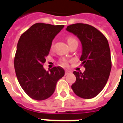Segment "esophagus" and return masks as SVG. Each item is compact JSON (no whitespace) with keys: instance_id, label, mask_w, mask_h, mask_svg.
Wrapping results in <instances>:
<instances>
[{"instance_id":"1","label":"esophagus","mask_w":123,"mask_h":123,"mask_svg":"<svg viewBox=\"0 0 123 123\" xmlns=\"http://www.w3.org/2000/svg\"><path fill=\"white\" fill-rule=\"evenodd\" d=\"M69 72H70V71H69V70H65V75H67V74H68Z\"/></svg>"}]
</instances>
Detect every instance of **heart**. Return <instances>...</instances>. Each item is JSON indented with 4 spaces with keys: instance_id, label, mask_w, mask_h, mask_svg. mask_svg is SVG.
I'll list each match as a JSON object with an SVG mask.
<instances>
[{
    "instance_id": "b5f03b06",
    "label": "heart",
    "mask_w": 123,
    "mask_h": 123,
    "mask_svg": "<svg viewBox=\"0 0 123 123\" xmlns=\"http://www.w3.org/2000/svg\"><path fill=\"white\" fill-rule=\"evenodd\" d=\"M73 40H75V39L73 37H69L68 38V43L73 41ZM61 65L62 66H67L68 65V61L65 60V59H62L61 62Z\"/></svg>"
}]
</instances>
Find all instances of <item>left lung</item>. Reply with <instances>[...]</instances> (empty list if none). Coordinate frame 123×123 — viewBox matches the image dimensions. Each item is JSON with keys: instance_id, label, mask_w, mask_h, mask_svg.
<instances>
[{"instance_id": "8db88e82", "label": "left lung", "mask_w": 123, "mask_h": 123, "mask_svg": "<svg viewBox=\"0 0 123 123\" xmlns=\"http://www.w3.org/2000/svg\"><path fill=\"white\" fill-rule=\"evenodd\" d=\"M66 30L80 40L82 46L80 61L86 68L83 73L73 72L76 81L72 88L80 98H95L104 88L111 69L109 42L102 33L88 24H75L68 25Z\"/></svg>"}]
</instances>
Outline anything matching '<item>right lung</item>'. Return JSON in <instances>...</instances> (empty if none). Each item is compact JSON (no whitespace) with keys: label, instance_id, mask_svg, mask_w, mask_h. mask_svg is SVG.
<instances>
[{"label":"right lung","instance_id":"obj_1","mask_svg":"<svg viewBox=\"0 0 123 123\" xmlns=\"http://www.w3.org/2000/svg\"><path fill=\"white\" fill-rule=\"evenodd\" d=\"M63 28V25L37 23L18 40L14 58L16 75L23 90L33 99L44 100L51 97L58 81L65 75L61 67L47 71L42 65L53 40Z\"/></svg>","mask_w":123,"mask_h":123}]
</instances>
